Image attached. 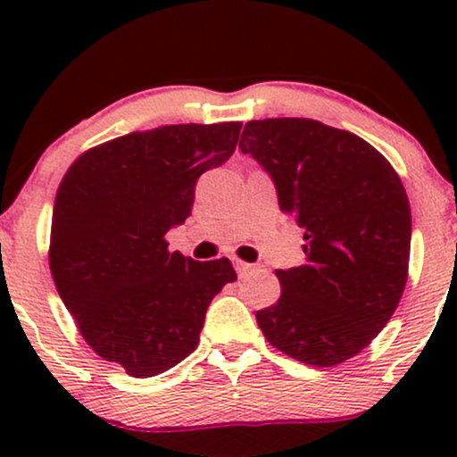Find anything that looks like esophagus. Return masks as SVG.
I'll list each match as a JSON object with an SVG mask.
<instances>
[{
    "mask_svg": "<svg viewBox=\"0 0 457 457\" xmlns=\"http://www.w3.org/2000/svg\"><path fill=\"white\" fill-rule=\"evenodd\" d=\"M234 269H236V272H238L240 277H245V275H249V272L253 270L255 266L253 264H246V262L238 260V258H234Z\"/></svg>",
    "mask_w": 457,
    "mask_h": 457,
    "instance_id": "esophagus-1",
    "label": "esophagus"
}]
</instances>
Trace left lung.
Returning a JSON list of instances; mask_svg holds the SVG:
<instances>
[{
    "label": "left lung",
    "instance_id": "8db88e82",
    "mask_svg": "<svg viewBox=\"0 0 457 457\" xmlns=\"http://www.w3.org/2000/svg\"><path fill=\"white\" fill-rule=\"evenodd\" d=\"M238 148L272 178L305 229L303 266L277 270L281 296L255 313L270 345L307 365L353 359L389 322L411 258V204L374 145L309 118L245 124Z\"/></svg>",
    "mask_w": 457,
    "mask_h": 457
}]
</instances>
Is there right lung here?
Returning a JSON list of instances; mask_svg holds the SVG:
<instances>
[{
  "label": "right lung",
  "mask_w": 457,
  "mask_h": 457,
  "mask_svg": "<svg viewBox=\"0 0 457 457\" xmlns=\"http://www.w3.org/2000/svg\"><path fill=\"white\" fill-rule=\"evenodd\" d=\"M240 122L170 124L83 152L62 178L49 266L79 333L104 361L150 378L199 344L206 309L236 281L228 258L167 251L204 171L223 165Z\"/></svg>",
  "instance_id": "obj_1"
}]
</instances>
